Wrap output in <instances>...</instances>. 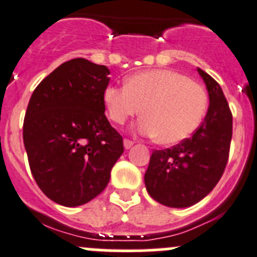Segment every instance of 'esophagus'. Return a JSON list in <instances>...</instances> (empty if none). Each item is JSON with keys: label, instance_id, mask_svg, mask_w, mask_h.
<instances>
[{"label": "esophagus", "instance_id": "obj_1", "mask_svg": "<svg viewBox=\"0 0 257 257\" xmlns=\"http://www.w3.org/2000/svg\"><path fill=\"white\" fill-rule=\"evenodd\" d=\"M134 145V142L133 141H129V140H124V148H125V150H129V148L132 147V146Z\"/></svg>", "mask_w": 257, "mask_h": 257}]
</instances>
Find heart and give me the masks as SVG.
Masks as SVG:
<instances>
[{
	"label": "heart",
	"mask_w": 257,
	"mask_h": 257,
	"mask_svg": "<svg viewBox=\"0 0 257 257\" xmlns=\"http://www.w3.org/2000/svg\"><path fill=\"white\" fill-rule=\"evenodd\" d=\"M102 101L110 119L119 125L142 109L138 131L171 146L188 140L200 126L208 109V93L180 72L151 69L126 78L125 87H105Z\"/></svg>",
	"instance_id": "heart-1"
}]
</instances>
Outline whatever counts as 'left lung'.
I'll return each instance as SVG.
<instances>
[{"label": "left lung", "instance_id": "left-lung-1", "mask_svg": "<svg viewBox=\"0 0 257 257\" xmlns=\"http://www.w3.org/2000/svg\"><path fill=\"white\" fill-rule=\"evenodd\" d=\"M209 96L204 121L191 138L167 150H155L145 174L148 194L170 208L196 204L214 189L228 161L232 114L222 88L198 68Z\"/></svg>", "mask_w": 257, "mask_h": 257}]
</instances>
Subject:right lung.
Instances as JSON below:
<instances>
[{
  "mask_svg": "<svg viewBox=\"0 0 257 257\" xmlns=\"http://www.w3.org/2000/svg\"><path fill=\"white\" fill-rule=\"evenodd\" d=\"M107 67L85 58L62 63L38 85L24 120V146L40 190L78 207L99 195L123 153V138L105 116Z\"/></svg>",
  "mask_w": 257,
  "mask_h": 257,
  "instance_id": "right-lung-1",
  "label": "right lung"
}]
</instances>
